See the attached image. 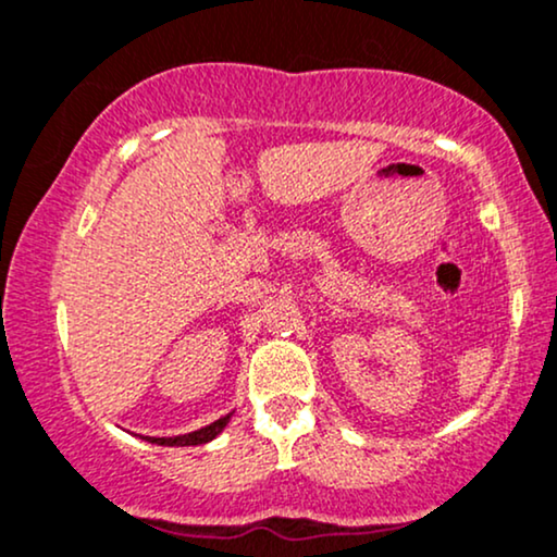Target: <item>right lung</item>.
Instances as JSON below:
<instances>
[{
    "mask_svg": "<svg viewBox=\"0 0 557 557\" xmlns=\"http://www.w3.org/2000/svg\"><path fill=\"white\" fill-rule=\"evenodd\" d=\"M228 420H232V414L221 417V420H215L211 424H206V428L195 430V433H187V435H174V437H146V441L156 443V446H202V443L213 441L215 435L221 433V430L226 428Z\"/></svg>",
    "mask_w": 557,
    "mask_h": 557,
    "instance_id": "obj_1",
    "label": "right lung"
}]
</instances>
